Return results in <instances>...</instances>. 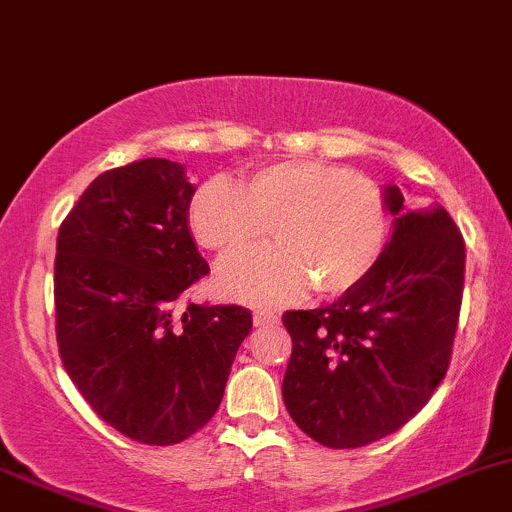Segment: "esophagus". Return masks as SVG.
Listing matches in <instances>:
<instances>
[{
  "label": "esophagus",
  "instance_id": "esophagus-1",
  "mask_svg": "<svg viewBox=\"0 0 512 512\" xmlns=\"http://www.w3.org/2000/svg\"><path fill=\"white\" fill-rule=\"evenodd\" d=\"M278 315L271 310H256L254 312V324L256 327H268V324H276Z\"/></svg>",
  "mask_w": 512,
  "mask_h": 512
}]
</instances>
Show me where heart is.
Masks as SVG:
<instances>
[{"label":"heart","mask_w":512,"mask_h":512,"mask_svg":"<svg viewBox=\"0 0 512 512\" xmlns=\"http://www.w3.org/2000/svg\"><path fill=\"white\" fill-rule=\"evenodd\" d=\"M197 244L222 258L278 249L222 266L217 285L251 305H283L315 285L327 298L351 293L386 254L390 210L383 190L351 168L283 161L244 175L239 188L212 178L190 200Z\"/></svg>","instance_id":"1"}]
</instances>
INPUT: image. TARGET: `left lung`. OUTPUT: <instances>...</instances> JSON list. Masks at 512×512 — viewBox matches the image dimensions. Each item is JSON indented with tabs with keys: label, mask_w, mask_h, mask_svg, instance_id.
<instances>
[{
	"label": "left lung",
	"mask_w": 512,
	"mask_h": 512,
	"mask_svg": "<svg viewBox=\"0 0 512 512\" xmlns=\"http://www.w3.org/2000/svg\"><path fill=\"white\" fill-rule=\"evenodd\" d=\"M393 236L376 271L317 310H288L293 354L283 400L307 437L332 449L388 437L447 376L464 293V236L439 205L405 212L383 190Z\"/></svg>",
	"instance_id": "1"
}]
</instances>
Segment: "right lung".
Here are the masks:
<instances>
[{
    "mask_svg": "<svg viewBox=\"0 0 512 512\" xmlns=\"http://www.w3.org/2000/svg\"><path fill=\"white\" fill-rule=\"evenodd\" d=\"M192 195L180 163L144 158L92 180L58 232L65 371L107 425L153 447L212 420L254 324L239 305H185L210 273L190 236Z\"/></svg>",
    "mask_w": 512,
    "mask_h": 512,
    "instance_id": "obj_1",
    "label": "right lung"
}]
</instances>
